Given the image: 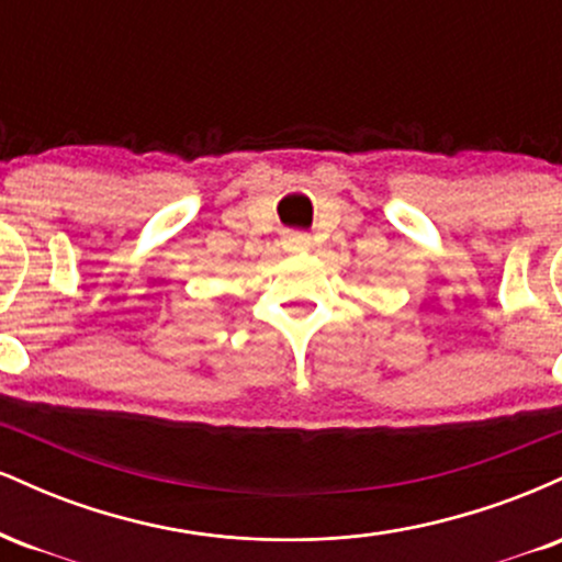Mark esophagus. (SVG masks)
I'll list each match as a JSON object with an SVG mask.
<instances>
[{
  "mask_svg": "<svg viewBox=\"0 0 562 562\" xmlns=\"http://www.w3.org/2000/svg\"><path fill=\"white\" fill-rule=\"evenodd\" d=\"M282 243H285V250H290V254H306V250H312V237L303 235V232H285Z\"/></svg>",
  "mask_w": 562,
  "mask_h": 562,
  "instance_id": "obj_1",
  "label": "esophagus"
}]
</instances>
